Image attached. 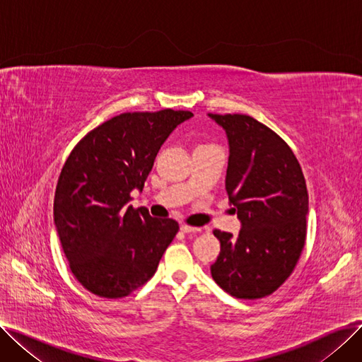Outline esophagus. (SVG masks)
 Here are the masks:
<instances>
[{
	"label": "esophagus",
	"mask_w": 362,
	"mask_h": 362,
	"mask_svg": "<svg viewBox=\"0 0 362 362\" xmlns=\"http://www.w3.org/2000/svg\"><path fill=\"white\" fill-rule=\"evenodd\" d=\"M180 230H182L183 233H197V232H201L199 227H192V226H187V224H183V226L180 227Z\"/></svg>",
	"instance_id": "esophagus-1"
}]
</instances>
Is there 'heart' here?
<instances>
[{"label":"heart","instance_id":"obj_1","mask_svg":"<svg viewBox=\"0 0 362 362\" xmlns=\"http://www.w3.org/2000/svg\"><path fill=\"white\" fill-rule=\"evenodd\" d=\"M199 146H201V145H199Z\"/></svg>","mask_w":362,"mask_h":362}]
</instances>
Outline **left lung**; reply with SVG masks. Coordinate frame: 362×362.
<instances>
[{"label":"left lung","mask_w":362,"mask_h":362,"mask_svg":"<svg viewBox=\"0 0 362 362\" xmlns=\"http://www.w3.org/2000/svg\"><path fill=\"white\" fill-rule=\"evenodd\" d=\"M227 133L226 192L242 223L239 236L214 230L221 251L211 265L218 286L238 299L276 292L305 245L308 192L291 146L246 114H208Z\"/></svg>","instance_id":"left-lung-1"}]
</instances>
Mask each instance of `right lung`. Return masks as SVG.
<instances>
[{"label": "right lung", "instance_id": "1", "mask_svg": "<svg viewBox=\"0 0 362 362\" xmlns=\"http://www.w3.org/2000/svg\"><path fill=\"white\" fill-rule=\"evenodd\" d=\"M192 116L171 108L123 112L71 149L55 187L54 221L73 276L90 293L124 298L154 276L179 224L127 202L133 189L142 191L170 133Z\"/></svg>", "mask_w": 362, "mask_h": 362}]
</instances>
